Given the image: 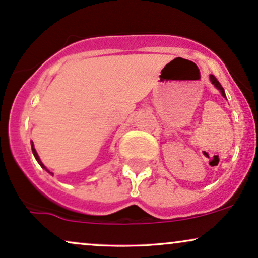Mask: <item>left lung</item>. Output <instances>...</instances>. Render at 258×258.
Wrapping results in <instances>:
<instances>
[{"label":"left lung","mask_w":258,"mask_h":258,"mask_svg":"<svg viewBox=\"0 0 258 258\" xmlns=\"http://www.w3.org/2000/svg\"><path fill=\"white\" fill-rule=\"evenodd\" d=\"M210 80H211V82H212V84L215 85V87H217L218 90L221 91L222 96H223V97H226V93H224V90H223V87H222L220 82H218V80L216 79V76H214V75H210Z\"/></svg>","instance_id":"1"}]
</instances>
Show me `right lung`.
I'll list each match as a JSON object with an SVG mask.
<instances>
[{"label": "right lung", "mask_w": 258, "mask_h": 258, "mask_svg": "<svg viewBox=\"0 0 258 258\" xmlns=\"http://www.w3.org/2000/svg\"><path fill=\"white\" fill-rule=\"evenodd\" d=\"M31 149H32V154H34L35 159H36V160H37V162H38V164H40V165H41V167H43V168H44V170H46V171H47V172H48V173H51V174H53L52 172H49V171H48V170H47V168H46V167H44V165L42 164V162H41V160H40V158H38V155H37L36 150H35V148H34V144H32V142H31Z\"/></svg>", "instance_id": "1"}]
</instances>
